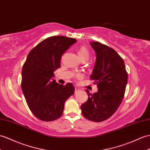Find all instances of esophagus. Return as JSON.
<instances>
[{
	"label": "esophagus",
	"instance_id": "1",
	"mask_svg": "<svg viewBox=\"0 0 150 150\" xmlns=\"http://www.w3.org/2000/svg\"><path fill=\"white\" fill-rule=\"evenodd\" d=\"M80 90H81V89H80L79 88H78V87H75V93L79 91Z\"/></svg>",
	"mask_w": 150,
	"mask_h": 150
}]
</instances>
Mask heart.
I'll return each mask as SVG.
<instances>
[{
  "label": "heart",
  "mask_w": 150,
  "mask_h": 150,
  "mask_svg": "<svg viewBox=\"0 0 150 150\" xmlns=\"http://www.w3.org/2000/svg\"><path fill=\"white\" fill-rule=\"evenodd\" d=\"M77 54L81 60H83V59L88 60L89 57V52L85 47H81L77 51ZM78 76H80V75H78Z\"/></svg>",
  "instance_id": "obj_1"
}]
</instances>
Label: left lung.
<instances>
[{"label":"left lung","mask_w":150,"mask_h":150,"mask_svg":"<svg viewBox=\"0 0 150 150\" xmlns=\"http://www.w3.org/2000/svg\"><path fill=\"white\" fill-rule=\"evenodd\" d=\"M96 53V62L90 79L98 87L93 94L88 95L86 102L81 109L86 119L101 122L109 118L116 112L122 102L128 81L125 62L112 48L98 41L90 42Z\"/></svg>","instance_id":"8db88e82"}]
</instances>
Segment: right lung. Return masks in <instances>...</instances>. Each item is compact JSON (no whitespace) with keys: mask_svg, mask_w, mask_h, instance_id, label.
Instances as JSON below:
<instances>
[{"mask_svg":"<svg viewBox=\"0 0 150 150\" xmlns=\"http://www.w3.org/2000/svg\"><path fill=\"white\" fill-rule=\"evenodd\" d=\"M76 42L74 38L52 36L37 45L27 55L21 86L30 110L40 120L60 118L65 102L74 94L72 83H58L54 79V72L61 67V55Z\"/></svg>","mask_w":150,"mask_h":150,"instance_id":"obj_1","label":"right lung"}]
</instances>
